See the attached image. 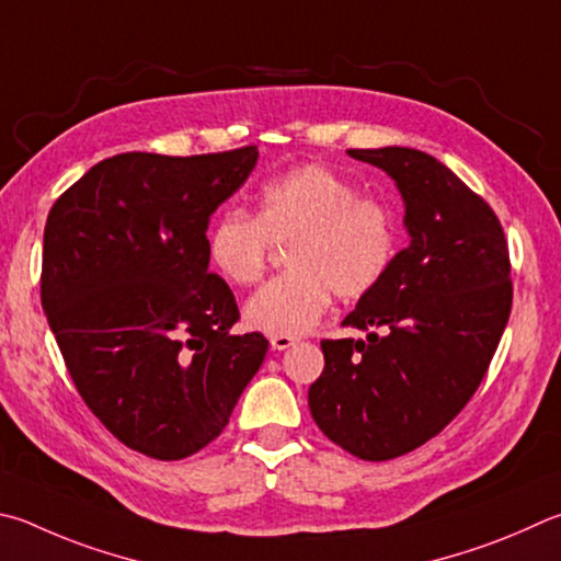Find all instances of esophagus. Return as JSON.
I'll return each instance as SVG.
<instances>
[{
  "label": "esophagus",
  "instance_id": "34e87169",
  "mask_svg": "<svg viewBox=\"0 0 561 561\" xmlns=\"http://www.w3.org/2000/svg\"><path fill=\"white\" fill-rule=\"evenodd\" d=\"M294 343H299V339H294V335H272L270 339V345L274 351H287Z\"/></svg>",
  "mask_w": 561,
  "mask_h": 561
}]
</instances>
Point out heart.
Segmentation results:
<instances>
[{
	"mask_svg": "<svg viewBox=\"0 0 561 561\" xmlns=\"http://www.w3.org/2000/svg\"><path fill=\"white\" fill-rule=\"evenodd\" d=\"M272 242H289L291 272L245 304V321L270 335H301L329 311L333 291L363 299L390 272L400 250L394 210L335 171L304 164L264 183L257 213L226 210L208 232V260L232 284H252Z\"/></svg>",
	"mask_w": 561,
	"mask_h": 561,
	"instance_id": "obj_1",
	"label": "heart"
}]
</instances>
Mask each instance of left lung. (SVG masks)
Listing matches in <instances>:
<instances>
[{
	"mask_svg": "<svg viewBox=\"0 0 561 561\" xmlns=\"http://www.w3.org/2000/svg\"><path fill=\"white\" fill-rule=\"evenodd\" d=\"M404 201L410 245L343 325L368 341H321L313 422L363 461H387L439 434L485 378L513 307L501 220L442 161L407 147L348 149Z\"/></svg>",
	"mask_w": 561,
	"mask_h": 561,
	"instance_id": "left-lung-1",
	"label": "left lung"
}]
</instances>
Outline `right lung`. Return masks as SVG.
Returning <instances> with one entry per match:
<instances>
[{
  "label": "right lung",
  "instance_id": "obj_1",
  "mask_svg": "<svg viewBox=\"0 0 561 561\" xmlns=\"http://www.w3.org/2000/svg\"><path fill=\"white\" fill-rule=\"evenodd\" d=\"M257 147L100 161L48 213L41 304L80 397L117 439L159 461L226 430L270 343L230 333L236 297L208 272V222Z\"/></svg>",
  "mask_w": 561,
  "mask_h": 561
}]
</instances>
